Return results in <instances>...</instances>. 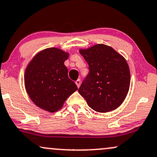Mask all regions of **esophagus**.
<instances>
[{
	"label": "esophagus",
	"mask_w": 157,
	"mask_h": 157,
	"mask_svg": "<svg viewBox=\"0 0 157 157\" xmlns=\"http://www.w3.org/2000/svg\"><path fill=\"white\" fill-rule=\"evenodd\" d=\"M75 84H76L78 87H79V86H80V84H81V79L80 78L77 79V80L75 81Z\"/></svg>",
	"instance_id": "esophagus-1"
}]
</instances>
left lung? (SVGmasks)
<instances>
[{"mask_svg": "<svg viewBox=\"0 0 157 157\" xmlns=\"http://www.w3.org/2000/svg\"><path fill=\"white\" fill-rule=\"evenodd\" d=\"M79 52L89 65V73L78 93L95 112L117 109L129 90L130 71L126 59L112 48L103 44Z\"/></svg>", "mask_w": 157, "mask_h": 157, "instance_id": "8db88e82", "label": "left lung"}]
</instances>
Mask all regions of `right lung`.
<instances>
[{
	"label": "right lung",
	"instance_id": "1",
	"mask_svg": "<svg viewBox=\"0 0 157 157\" xmlns=\"http://www.w3.org/2000/svg\"><path fill=\"white\" fill-rule=\"evenodd\" d=\"M68 56L62 50L50 48L38 53L25 69L24 81L28 95L42 109L58 111L78 90L68 78V70L64 64Z\"/></svg>",
	"mask_w": 157,
	"mask_h": 157
}]
</instances>
